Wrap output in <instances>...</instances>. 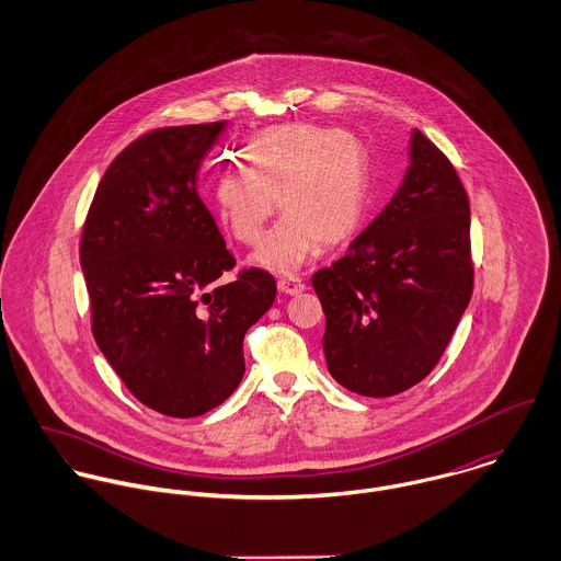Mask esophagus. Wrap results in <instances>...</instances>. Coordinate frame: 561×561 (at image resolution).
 Listing matches in <instances>:
<instances>
[{
	"label": "esophagus",
	"mask_w": 561,
	"mask_h": 561,
	"mask_svg": "<svg viewBox=\"0 0 561 561\" xmlns=\"http://www.w3.org/2000/svg\"><path fill=\"white\" fill-rule=\"evenodd\" d=\"M278 291H283L287 296H296V294L305 291V280L300 276H285L278 280Z\"/></svg>",
	"instance_id": "34e87169"
}]
</instances>
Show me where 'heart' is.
Returning a JSON list of instances; mask_svg holds the SVG:
<instances>
[{
	"mask_svg": "<svg viewBox=\"0 0 561 561\" xmlns=\"http://www.w3.org/2000/svg\"><path fill=\"white\" fill-rule=\"evenodd\" d=\"M245 168L216 176L214 205L236 240L256 245L276 211L285 218L254 261L294 272L318 245L350 240L363 222L369 194V153L350 131L318 125H276L254 134Z\"/></svg>",
	"mask_w": 561,
	"mask_h": 561,
	"instance_id": "obj_1",
	"label": "heart"
}]
</instances>
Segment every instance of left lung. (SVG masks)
<instances>
[{"label":"left lung","instance_id":"left-lung-1","mask_svg":"<svg viewBox=\"0 0 561 561\" xmlns=\"http://www.w3.org/2000/svg\"><path fill=\"white\" fill-rule=\"evenodd\" d=\"M471 207L447 156L419 129L393 201L345 256L313 274L330 376L391 398L440 360L473 294Z\"/></svg>","mask_w":561,"mask_h":561}]
</instances>
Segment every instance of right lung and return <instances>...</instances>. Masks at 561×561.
<instances>
[{
    "instance_id": "add662e5",
    "label": "right lung",
    "mask_w": 561,
    "mask_h": 561,
    "mask_svg": "<svg viewBox=\"0 0 561 561\" xmlns=\"http://www.w3.org/2000/svg\"><path fill=\"white\" fill-rule=\"evenodd\" d=\"M225 121L160 127L110 163L81 227L92 336L131 396L190 419L240 387L243 334L276 298L270 272L236 265L196 192Z\"/></svg>"
}]
</instances>
